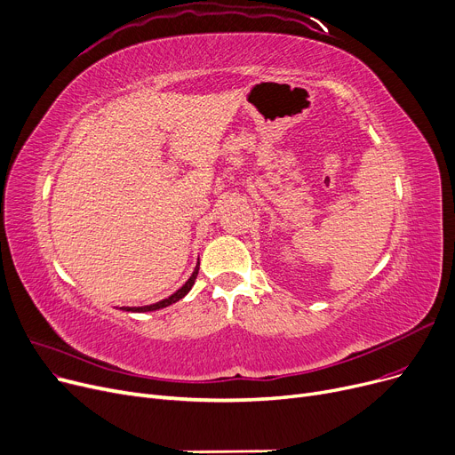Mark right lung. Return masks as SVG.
<instances>
[{
    "instance_id": "add662e5",
    "label": "right lung",
    "mask_w": 455,
    "mask_h": 455,
    "mask_svg": "<svg viewBox=\"0 0 455 455\" xmlns=\"http://www.w3.org/2000/svg\"><path fill=\"white\" fill-rule=\"evenodd\" d=\"M197 273H199V264H197V267H196V271L191 273V276H189V280L182 285V288L177 291V293H173L172 297H167V299H164V300H160V302H156V304H151V306H143V307H124V309H127V312H138V314H141V312H155V309H160V307H165V306H170V304H173V302H177V300H180L189 290H191V285L196 283V278H197Z\"/></svg>"
}]
</instances>
